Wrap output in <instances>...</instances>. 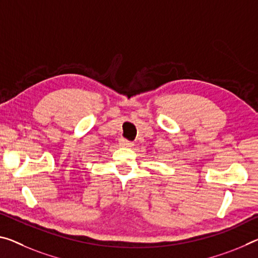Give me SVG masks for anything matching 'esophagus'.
Instances as JSON below:
<instances>
[{
	"label": "esophagus",
	"mask_w": 258,
	"mask_h": 258,
	"mask_svg": "<svg viewBox=\"0 0 258 258\" xmlns=\"http://www.w3.org/2000/svg\"><path fill=\"white\" fill-rule=\"evenodd\" d=\"M119 145H120L121 147H132V146H133L132 142L128 141V140H126V139H120V140H119Z\"/></svg>",
	"instance_id": "1"
}]
</instances>
